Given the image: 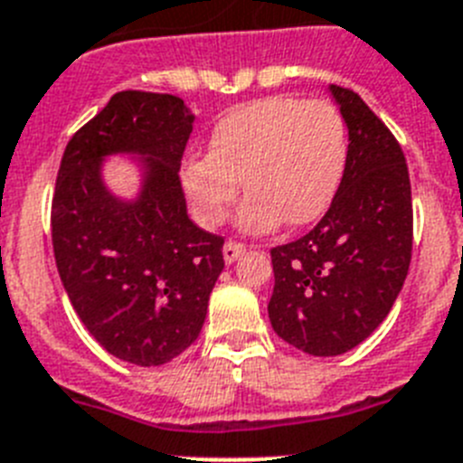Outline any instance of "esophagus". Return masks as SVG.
<instances>
[{"label":"esophagus","mask_w":463,"mask_h":463,"mask_svg":"<svg viewBox=\"0 0 463 463\" xmlns=\"http://www.w3.org/2000/svg\"><path fill=\"white\" fill-rule=\"evenodd\" d=\"M244 249H247L244 244L232 242V240H231V242H226V247H223V260H226L228 265L235 263V260L244 254Z\"/></svg>","instance_id":"obj_1"}]
</instances>
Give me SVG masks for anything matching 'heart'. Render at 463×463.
<instances>
[{
	"instance_id": "heart-1",
	"label": "heart",
	"mask_w": 463,
	"mask_h": 463,
	"mask_svg": "<svg viewBox=\"0 0 463 463\" xmlns=\"http://www.w3.org/2000/svg\"><path fill=\"white\" fill-rule=\"evenodd\" d=\"M347 126L335 104L288 95L263 98L221 116L209 151L182 165V188L200 226L226 219L249 191L237 223L247 232L321 219L343 182Z\"/></svg>"
}]
</instances>
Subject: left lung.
Instances as JSON below:
<instances>
[{
	"label": "left lung",
	"mask_w": 463,
	"mask_h": 463,
	"mask_svg": "<svg viewBox=\"0 0 463 463\" xmlns=\"http://www.w3.org/2000/svg\"><path fill=\"white\" fill-rule=\"evenodd\" d=\"M328 90L349 135L343 182L315 231L270 251V324L312 356L349 352L380 326L412 254V193L399 142L356 92Z\"/></svg>",
	"instance_id": "8db88e82"
}]
</instances>
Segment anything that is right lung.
Returning a JSON list of instances; mask_svg holds the SVG:
<instances>
[{
	"instance_id": "obj_1",
	"label": "right lung",
	"mask_w": 463,
	"mask_h": 463,
	"mask_svg": "<svg viewBox=\"0 0 463 463\" xmlns=\"http://www.w3.org/2000/svg\"><path fill=\"white\" fill-rule=\"evenodd\" d=\"M195 114L182 98L123 90L70 139L55 182L51 231L62 287L116 359L163 365L203 331L223 270V237L188 219L179 167ZM128 155L137 191H110L103 167Z\"/></svg>"
}]
</instances>
